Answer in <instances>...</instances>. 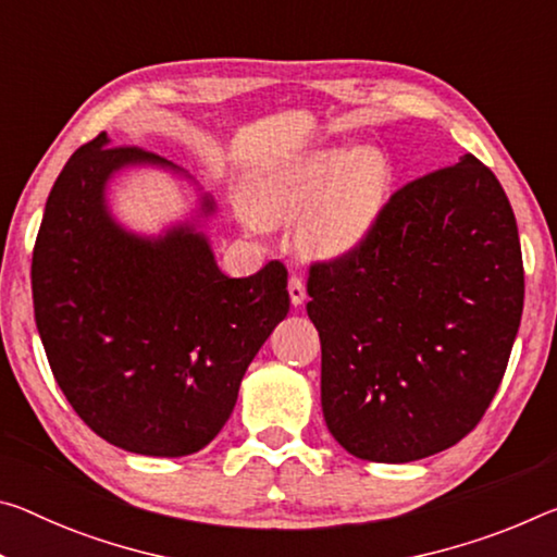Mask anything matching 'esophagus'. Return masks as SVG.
Wrapping results in <instances>:
<instances>
[{"label":"esophagus","instance_id":"obj_1","mask_svg":"<svg viewBox=\"0 0 557 557\" xmlns=\"http://www.w3.org/2000/svg\"><path fill=\"white\" fill-rule=\"evenodd\" d=\"M287 293H289V299H293L295 307L302 305L305 297H307V289H305L302 277H297V275L289 277V282H287Z\"/></svg>","mask_w":557,"mask_h":557}]
</instances>
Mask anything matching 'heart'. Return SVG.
<instances>
[{
	"label": "heart",
	"mask_w": 557,
	"mask_h": 557,
	"mask_svg": "<svg viewBox=\"0 0 557 557\" xmlns=\"http://www.w3.org/2000/svg\"><path fill=\"white\" fill-rule=\"evenodd\" d=\"M392 165L379 148L332 146L280 163L252 190L264 220H299V245L322 258L347 255L367 240L382 215Z\"/></svg>",
	"instance_id": "1"
}]
</instances>
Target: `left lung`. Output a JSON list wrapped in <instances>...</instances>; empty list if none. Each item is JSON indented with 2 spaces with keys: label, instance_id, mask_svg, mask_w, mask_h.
Wrapping results in <instances>:
<instances>
[{
  "label": "left lung",
  "instance_id": "left-lung-1",
  "mask_svg": "<svg viewBox=\"0 0 557 557\" xmlns=\"http://www.w3.org/2000/svg\"><path fill=\"white\" fill-rule=\"evenodd\" d=\"M523 293L516 215L488 165L466 153L401 185L364 243L310 264L330 434L376 463L458 444L506 374Z\"/></svg>",
  "mask_w": 557,
  "mask_h": 557
}]
</instances>
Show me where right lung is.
I'll return each mask as SVG.
<instances>
[{
    "instance_id": "add662e5",
    "label": "right lung",
    "mask_w": 557,
    "mask_h": 557,
    "mask_svg": "<svg viewBox=\"0 0 557 557\" xmlns=\"http://www.w3.org/2000/svg\"><path fill=\"white\" fill-rule=\"evenodd\" d=\"M134 163L171 165L99 134L59 173L32 255L34 320L88 429L131 454L188 456L231 419L247 364L287 317V270L227 277L193 225L161 240L123 231L103 190Z\"/></svg>"
}]
</instances>
